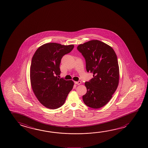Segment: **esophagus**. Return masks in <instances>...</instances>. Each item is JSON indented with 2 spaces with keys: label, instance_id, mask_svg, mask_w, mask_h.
I'll use <instances>...</instances> for the list:
<instances>
[{
  "label": "esophagus",
  "instance_id": "obj_1",
  "mask_svg": "<svg viewBox=\"0 0 148 148\" xmlns=\"http://www.w3.org/2000/svg\"><path fill=\"white\" fill-rule=\"evenodd\" d=\"M75 84H76V85H80L81 84V82L80 81H78V82H75Z\"/></svg>",
  "mask_w": 148,
  "mask_h": 148
}]
</instances>
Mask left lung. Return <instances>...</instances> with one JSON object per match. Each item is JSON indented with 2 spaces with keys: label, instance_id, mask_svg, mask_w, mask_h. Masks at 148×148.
Wrapping results in <instances>:
<instances>
[{
  "label": "left lung",
  "instance_id": "8db88e82",
  "mask_svg": "<svg viewBox=\"0 0 148 148\" xmlns=\"http://www.w3.org/2000/svg\"><path fill=\"white\" fill-rule=\"evenodd\" d=\"M77 49L85 58L86 70L93 77L85 85L87 93L83 96L86 106L99 109L111 99L119 83V66L117 56L111 46L98 40L79 45Z\"/></svg>",
  "mask_w": 148,
  "mask_h": 148
}]
</instances>
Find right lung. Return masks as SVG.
Returning a JSON list of instances; mask_svg holds the SVG:
<instances>
[{"mask_svg":"<svg viewBox=\"0 0 148 148\" xmlns=\"http://www.w3.org/2000/svg\"><path fill=\"white\" fill-rule=\"evenodd\" d=\"M74 47L73 45L47 43L40 46L33 56L30 68L32 88L40 103L48 109H58L63 105L73 89V80L57 76L61 73L62 58Z\"/></svg>","mask_w":148,"mask_h":148,"instance_id":"1","label":"right lung"}]
</instances>
